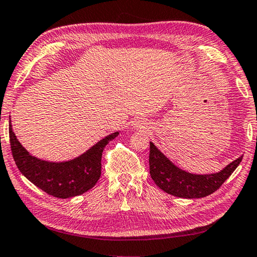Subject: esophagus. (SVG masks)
<instances>
[{"label":"esophagus","mask_w":257,"mask_h":257,"mask_svg":"<svg viewBox=\"0 0 257 257\" xmlns=\"http://www.w3.org/2000/svg\"><path fill=\"white\" fill-rule=\"evenodd\" d=\"M134 127L135 128H139V129H146L147 124L144 122V121H135L134 122Z\"/></svg>","instance_id":"obj_1"}]
</instances>
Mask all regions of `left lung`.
Instances as JSON below:
<instances>
[{
  "mask_svg": "<svg viewBox=\"0 0 257 257\" xmlns=\"http://www.w3.org/2000/svg\"><path fill=\"white\" fill-rule=\"evenodd\" d=\"M242 156L219 172L211 175L189 173L173 164L153 143H150V173L159 188L181 198H202L214 193L240 164Z\"/></svg>",
  "mask_w": 257,
  "mask_h": 257,
  "instance_id": "left-lung-1",
  "label": "left lung"
}]
</instances>
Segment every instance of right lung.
<instances>
[{"label": "right lung", "mask_w": 257, "mask_h": 257, "mask_svg": "<svg viewBox=\"0 0 257 257\" xmlns=\"http://www.w3.org/2000/svg\"><path fill=\"white\" fill-rule=\"evenodd\" d=\"M9 135L14 160L20 172L51 196L69 198L92 189L101 177V160L104 147L119 132L107 135L76 159L64 162H49L33 156L20 144L9 121Z\"/></svg>", "instance_id": "add662e5"}]
</instances>
